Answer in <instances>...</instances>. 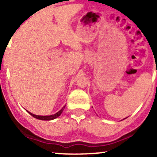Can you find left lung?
<instances>
[{"label":"left lung","instance_id":"1","mask_svg":"<svg viewBox=\"0 0 157 157\" xmlns=\"http://www.w3.org/2000/svg\"><path fill=\"white\" fill-rule=\"evenodd\" d=\"M124 119H125V118H124Z\"/></svg>","mask_w":157,"mask_h":157}]
</instances>
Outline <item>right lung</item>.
<instances>
[{
	"instance_id": "right-lung-1",
	"label": "right lung",
	"mask_w": 157,
	"mask_h": 157,
	"mask_svg": "<svg viewBox=\"0 0 157 157\" xmlns=\"http://www.w3.org/2000/svg\"><path fill=\"white\" fill-rule=\"evenodd\" d=\"M65 106H66V105L63 106L62 109H61L60 111H59L58 112L56 113V114H52V115H48V116H40V115H35L34 114H33V113L28 112V111H27V112H28L30 115H32L33 117L38 119V120H54V119L57 118L58 117L60 116V115L61 114V113H62L63 111H64Z\"/></svg>"
}]
</instances>
